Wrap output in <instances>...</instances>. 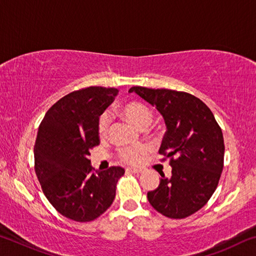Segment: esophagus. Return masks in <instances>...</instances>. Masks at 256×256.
Here are the masks:
<instances>
[{"label":"esophagus","instance_id":"esophagus-1","mask_svg":"<svg viewBox=\"0 0 256 256\" xmlns=\"http://www.w3.org/2000/svg\"><path fill=\"white\" fill-rule=\"evenodd\" d=\"M128 172H131L133 174H141L142 170H138V168H128Z\"/></svg>","mask_w":256,"mask_h":256}]
</instances>
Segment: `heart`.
Segmentation results:
<instances>
[{"label":"heart","mask_w":256,"mask_h":256,"mask_svg":"<svg viewBox=\"0 0 256 256\" xmlns=\"http://www.w3.org/2000/svg\"><path fill=\"white\" fill-rule=\"evenodd\" d=\"M120 112L125 118L128 120L132 124L140 128H144L148 126L152 120V110L144 102L131 100L124 102L120 107ZM110 130V116L104 112L98 118L97 123V132L100 138H105ZM146 152V146H124L118 151V158L120 162L128 164H140L142 156Z\"/></svg>","instance_id":"heart-1"}]
</instances>
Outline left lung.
<instances>
[{"mask_svg": "<svg viewBox=\"0 0 256 256\" xmlns=\"http://www.w3.org/2000/svg\"><path fill=\"white\" fill-rule=\"evenodd\" d=\"M164 116L167 131L159 154L170 159L172 177L148 192L154 210L170 219H184L206 204L224 168L222 128L204 102L193 94L170 89L132 86Z\"/></svg>", "mask_w": 256, "mask_h": 256, "instance_id": "8db88e82", "label": "left lung"}]
</instances>
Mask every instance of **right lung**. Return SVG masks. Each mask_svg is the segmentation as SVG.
Masks as SVG:
<instances>
[{
	"mask_svg": "<svg viewBox=\"0 0 256 256\" xmlns=\"http://www.w3.org/2000/svg\"><path fill=\"white\" fill-rule=\"evenodd\" d=\"M118 90L88 86L72 92L52 106L38 128L34 172L56 211L78 222L97 219L112 206L122 167L99 172L90 166V150L100 144L98 118Z\"/></svg>",
	"mask_w": 256,
	"mask_h": 256,
	"instance_id": "add662e5",
	"label": "right lung"
}]
</instances>
